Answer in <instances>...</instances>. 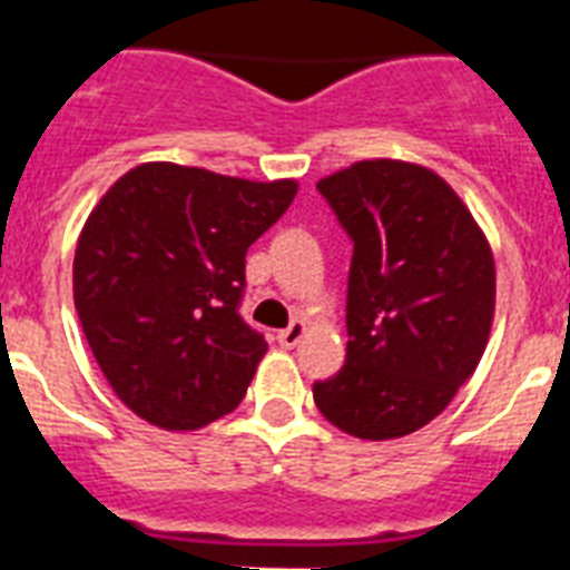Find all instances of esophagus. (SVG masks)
<instances>
[{"label": "esophagus", "mask_w": 570, "mask_h": 570, "mask_svg": "<svg viewBox=\"0 0 570 570\" xmlns=\"http://www.w3.org/2000/svg\"><path fill=\"white\" fill-rule=\"evenodd\" d=\"M304 334H307V322L295 320L289 328L277 331V343H281L284 348H293V346H298V343H302Z\"/></svg>", "instance_id": "esophagus-1"}]
</instances>
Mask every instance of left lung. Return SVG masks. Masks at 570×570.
I'll list each match as a JSON object with an SVG mask.
<instances>
[{"instance_id": "1", "label": "left lung", "mask_w": 570, "mask_h": 570, "mask_svg": "<svg viewBox=\"0 0 570 570\" xmlns=\"http://www.w3.org/2000/svg\"><path fill=\"white\" fill-rule=\"evenodd\" d=\"M316 189L355 242L346 364L313 384L340 432L393 441L423 429L485 355L497 272L485 233L432 168L364 159Z\"/></svg>"}]
</instances>
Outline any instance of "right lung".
<instances>
[{
    "label": "right lung",
    "instance_id": "obj_1",
    "mask_svg": "<svg viewBox=\"0 0 570 570\" xmlns=\"http://www.w3.org/2000/svg\"><path fill=\"white\" fill-rule=\"evenodd\" d=\"M295 191V180L145 163L97 200L76 242L73 304L132 414L195 432L239 405L268 348L239 316L245 254Z\"/></svg>",
    "mask_w": 570,
    "mask_h": 570
}]
</instances>
